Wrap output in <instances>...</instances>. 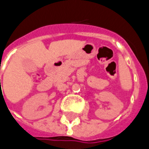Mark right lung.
Returning a JSON list of instances; mask_svg holds the SVG:
<instances>
[{
	"instance_id": "right-lung-1",
	"label": "right lung",
	"mask_w": 149,
	"mask_h": 149,
	"mask_svg": "<svg viewBox=\"0 0 149 149\" xmlns=\"http://www.w3.org/2000/svg\"><path fill=\"white\" fill-rule=\"evenodd\" d=\"M0 81H1V80H0Z\"/></svg>"
}]
</instances>
